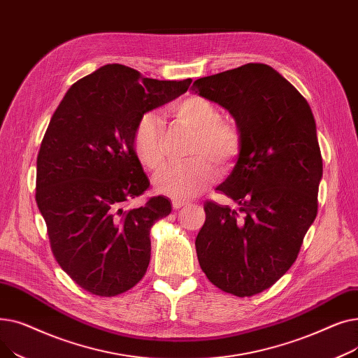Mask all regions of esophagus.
<instances>
[{
    "mask_svg": "<svg viewBox=\"0 0 358 358\" xmlns=\"http://www.w3.org/2000/svg\"><path fill=\"white\" fill-rule=\"evenodd\" d=\"M185 204H187V201H184V200H178V199H174V200H173V208H174L176 210L181 209L182 206H185Z\"/></svg>",
    "mask_w": 358,
    "mask_h": 358,
    "instance_id": "esophagus-1",
    "label": "esophagus"
}]
</instances>
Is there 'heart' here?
Returning <instances> with one entry per match:
<instances>
[{
    "label": "heart",
    "mask_w": 358,
    "mask_h": 358,
    "mask_svg": "<svg viewBox=\"0 0 358 358\" xmlns=\"http://www.w3.org/2000/svg\"><path fill=\"white\" fill-rule=\"evenodd\" d=\"M174 117L196 130L192 146L193 161L169 165L154 178V189L171 199H192L216 180V168L229 165L241 152L243 138L241 127L231 119H219L217 107L201 96H187L173 108ZM134 149L139 162L157 171L164 164V131L161 120L148 113L136 123Z\"/></svg>",
    "instance_id": "b5f03b06"
}]
</instances>
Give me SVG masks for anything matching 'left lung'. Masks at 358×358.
Returning <instances> with one entry per match:
<instances>
[{
    "label": "left lung",
    "instance_id": "8db88e82",
    "mask_svg": "<svg viewBox=\"0 0 358 358\" xmlns=\"http://www.w3.org/2000/svg\"><path fill=\"white\" fill-rule=\"evenodd\" d=\"M192 91L228 110L243 138L232 174L217 185L236 209L206 201L197 258L216 287L252 296L292 267L316 217L322 157L313 113L264 64L199 78Z\"/></svg>",
    "mask_w": 358,
    "mask_h": 358
}]
</instances>
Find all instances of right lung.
<instances>
[{
	"mask_svg": "<svg viewBox=\"0 0 358 358\" xmlns=\"http://www.w3.org/2000/svg\"><path fill=\"white\" fill-rule=\"evenodd\" d=\"M190 84L104 65L75 83L53 113L37 155L36 201L58 264L92 294H120L146 273L150 227L171 203L158 196L124 209L149 187L134 131L145 113Z\"/></svg>",
	"mask_w": 358,
	"mask_h": 358,
	"instance_id": "1",
	"label": "right lung"
}]
</instances>
